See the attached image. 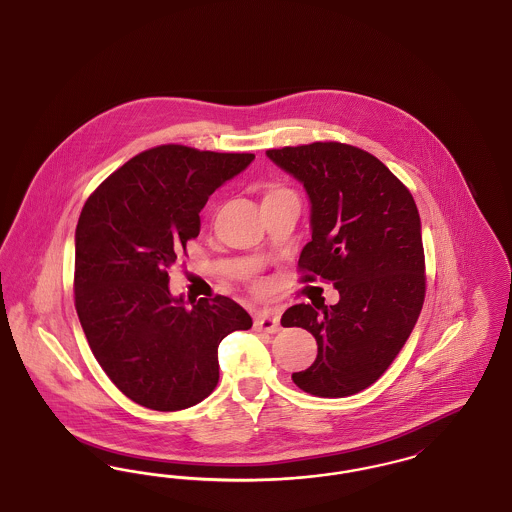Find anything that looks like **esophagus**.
Here are the masks:
<instances>
[{"label": "esophagus", "mask_w": 512, "mask_h": 512, "mask_svg": "<svg viewBox=\"0 0 512 512\" xmlns=\"http://www.w3.org/2000/svg\"><path fill=\"white\" fill-rule=\"evenodd\" d=\"M255 328L261 330V332H268V334H274L280 330V317L270 313V311H263L255 317Z\"/></svg>", "instance_id": "obj_1"}]
</instances>
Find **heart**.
Segmentation results:
<instances>
[{"label":"heart","instance_id":"heart-1","mask_svg":"<svg viewBox=\"0 0 512 512\" xmlns=\"http://www.w3.org/2000/svg\"><path fill=\"white\" fill-rule=\"evenodd\" d=\"M293 194L292 190H288V188H284V186H270L268 188L267 195H265V199H270V197H278V195H288Z\"/></svg>","mask_w":512,"mask_h":512}]
</instances>
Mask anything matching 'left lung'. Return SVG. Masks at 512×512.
Returning <instances> with one entry per match:
<instances>
[{
	"label": "left lung",
	"instance_id": "left-lung-1",
	"mask_svg": "<svg viewBox=\"0 0 512 512\" xmlns=\"http://www.w3.org/2000/svg\"><path fill=\"white\" fill-rule=\"evenodd\" d=\"M267 155L311 199L301 282L318 276L340 292L336 305L299 303L284 313L282 326L305 328L318 345L315 363L293 372V384L317 397L359 393L388 370L422 311L426 265L413 195L359 147L315 142Z\"/></svg>",
	"mask_w": 512,
	"mask_h": 512
}]
</instances>
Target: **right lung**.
I'll use <instances>...</instances> for the list:
<instances>
[{
	"label": "right lung",
	"mask_w": 512,
	"mask_h": 512,
	"mask_svg": "<svg viewBox=\"0 0 512 512\" xmlns=\"http://www.w3.org/2000/svg\"><path fill=\"white\" fill-rule=\"evenodd\" d=\"M253 153L151 147L107 176L74 234V307L99 366L134 403L182 411L219 382V343L253 320L230 297L186 307L169 268L199 234L209 195Z\"/></svg>",
	"instance_id": "1"
}]
</instances>
